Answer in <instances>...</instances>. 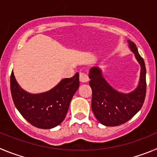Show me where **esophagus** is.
Instances as JSON below:
<instances>
[{
	"label": "esophagus",
	"instance_id": "34e87169",
	"mask_svg": "<svg viewBox=\"0 0 157 157\" xmlns=\"http://www.w3.org/2000/svg\"><path fill=\"white\" fill-rule=\"evenodd\" d=\"M89 80V77L87 76V73H80V81L82 82V83H87Z\"/></svg>",
	"mask_w": 157,
	"mask_h": 157
}]
</instances>
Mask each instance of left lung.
Wrapping results in <instances>:
<instances>
[{"label":"left lung","mask_w":157,"mask_h":157,"mask_svg":"<svg viewBox=\"0 0 157 157\" xmlns=\"http://www.w3.org/2000/svg\"><path fill=\"white\" fill-rule=\"evenodd\" d=\"M128 48L140 65V77L137 87L124 93L109 84L98 66L89 70V84L92 89L91 109L100 124L107 127L118 126L131 119L141 109L146 92V70L144 60L134 42L128 40Z\"/></svg>","instance_id":"obj_1"}]
</instances>
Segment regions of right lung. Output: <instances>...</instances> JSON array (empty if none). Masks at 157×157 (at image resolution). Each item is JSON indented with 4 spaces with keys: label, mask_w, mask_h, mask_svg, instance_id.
Wrapping results in <instances>:
<instances>
[{
    "label": "right lung",
    "mask_w": 157,
    "mask_h": 157,
    "mask_svg": "<svg viewBox=\"0 0 157 157\" xmlns=\"http://www.w3.org/2000/svg\"><path fill=\"white\" fill-rule=\"evenodd\" d=\"M79 85L77 73L71 78L63 79L49 91L32 94L20 87L13 72L11 75V92L15 107L28 122L41 129L56 128L63 122Z\"/></svg>",
    "instance_id": "add662e5"
}]
</instances>
